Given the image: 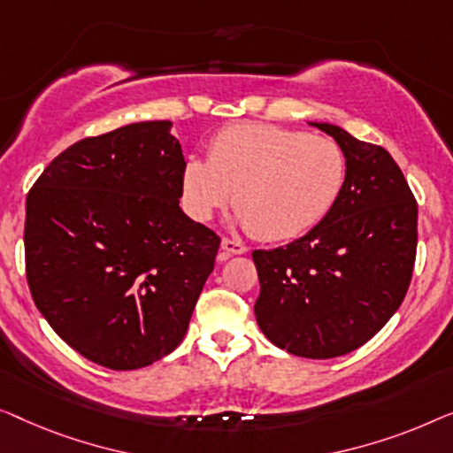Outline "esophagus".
I'll return each instance as SVG.
<instances>
[{
	"label": "esophagus",
	"mask_w": 453,
	"mask_h": 453,
	"mask_svg": "<svg viewBox=\"0 0 453 453\" xmlns=\"http://www.w3.org/2000/svg\"><path fill=\"white\" fill-rule=\"evenodd\" d=\"M248 248L246 244H242L240 240H229V238H224L221 240V258H229L232 254H246Z\"/></svg>",
	"instance_id": "1"
}]
</instances>
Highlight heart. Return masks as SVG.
Returning a JSON list of instances; mask_svg holds the SVG:
<instances>
[{"label": "heart", "instance_id": "1", "mask_svg": "<svg viewBox=\"0 0 453 453\" xmlns=\"http://www.w3.org/2000/svg\"><path fill=\"white\" fill-rule=\"evenodd\" d=\"M347 154L326 135L277 125H232L211 139L207 162L190 156L180 195L196 221L211 219L234 193L235 219L260 240L285 242L328 218L347 182Z\"/></svg>", "mask_w": 453, "mask_h": 453}]
</instances>
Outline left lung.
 I'll use <instances>...</instances> for the list:
<instances>
[{"label":"left lung","instance_id":"8db88e82","mask_svg":"<svg viewBox=\"0 0 453 453\" xmlns=\"http://www.w3.org/2000/svg\"><path fill=\"white\" fill-rule=\"evenodd\" d=\"M311 125L345 150V190L302 238L252 252L260 281L254 316L279 349L333 359L365 345L403 303L415 269L418 209L384 148L336 125Z\"/></svg>","mask_w":453,"mask_h":453}]
</instances>
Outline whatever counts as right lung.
<instances>
[{"label": "right lung", "mask_w": 453, "mask_h": 453, "mask_svg": "<svg viewBox=\"0 0 453 453\" xmlns=\"http://www.w3.org/2000/svg\"><path fill=\"white\" fill-rule=\"evenodd\" d=\"M170 120L86 137L27 196L33 299L86 359L139 369L180 345L219 235L178 205L184 156Z\"/></svg>", "instance_id": "add662e5"}]
</instances>
